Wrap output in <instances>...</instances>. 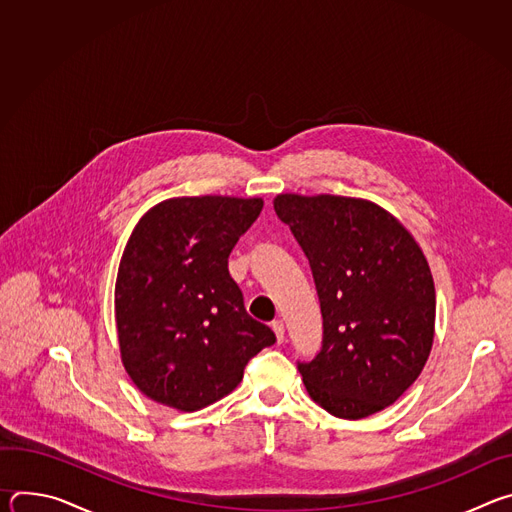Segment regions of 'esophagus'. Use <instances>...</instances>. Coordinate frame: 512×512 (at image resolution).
<instances>
[{"label":"esophagus","instance_id":"esophagus-1","mask_svg":"<svg viewBox=\"0 0 512 512\" xmlns=\"http://www.w3.org/2000/svg\"><path fill=\"white\" fill-rule=\"evenodd\" d=\"M271 328H273V332H275L277 342L281 344V342H283V338H285V326H283V320H273V322H271Z\"/></svg>","mask_w":512,"mask_h":512}]
</instances>
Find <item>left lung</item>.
<instances>
[{
	"mask_svg": "<svg viewBox=\"0 0 512 512\" xmlns=\"http://www.w3.org/2000/svg\"><path fill=\"white\" fill-rule=\"evenodd\" d=\"M273 208L306 253L322 310V348L298 362L334 417L393 405L421 375L435 332V287L413 235L379 204L277 194Z\"/></svg>",
	"mask_w": 512,
	"mask_h": 512,
	"instance_id": "1",
	"label": "left lung"
}]
</instances>
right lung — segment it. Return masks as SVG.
<instances>
[{"mask_svg": "<svg viewBox=\"0 0 512 512\" xmlns=\"http://www.w3.org/2000/svg\"><path fill=\"white\" fill-rule=\"evenodd\" d=\"M261 208V198L182 196L135 225L117 271L115 320L123 367L156 403L198 411L223 399L275 342L229 273Z\"/></svg>", "mask_w": 512, "mask_h": 512, "instance_id": "1", "label": "right lung"}]
</instances>
